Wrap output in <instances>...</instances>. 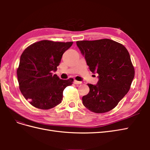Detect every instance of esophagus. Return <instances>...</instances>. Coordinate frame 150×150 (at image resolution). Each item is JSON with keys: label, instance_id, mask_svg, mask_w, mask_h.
Returning <instances> with one entry per match:
<instances>
[{"label": "esophagus", "instance_id": "1", "mask_svg": "<svg viewBox=\"0 0 150 150\" xmlns=\"http://www.w3.org/2000/svg\"><path fill=\"white\" fill-rule=\"evenodd\" d=\"M81 83H82V82H81V81H76V80L74 81V84H80Z\"/></svg>", "mask_w": 150, "mask_h": 150}]
</instances>
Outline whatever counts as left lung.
I'll list each match as a JSON object with an SVG mask.
<instances>
[{
  "label": "left lung",
  "mask_w": 150,
  "mask_h": 150,
  "mask_svg": "<svg viewBox=\"0 0 150 150\" xmlns=\"http://www.w3.org/2000/svg\"><path fill=\"white\" fill-rule=\"evenodd\" d=\"M76 44L89 70L99 74L97 84H88L89 92L82 98L83 105L96 113L112 110L129 91L134 77L128 50L109 39L80 40Z\"/></svg>",
  "instance_id": "1"
}]
</instances>
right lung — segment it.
<instances>
[{
    "mask_svg": "<svg viewBox=\"0 0 150 150\" xmlns=\"http://www.w3.org/2000/svg\"><path fill=\"white\" fill-rule=\"evenodd\" d=\"M72 43L43 40L30 45L22 52L17 79L21 93L32 106L49 110L62 102L63 91L74 79H61L52 72L57 70L62 54Z\"/></svg>",
    "mask_w": 150,
    "mask_h": 150,
    "instance_id": "1",
    "label": "right lung"
}]
</instances>
